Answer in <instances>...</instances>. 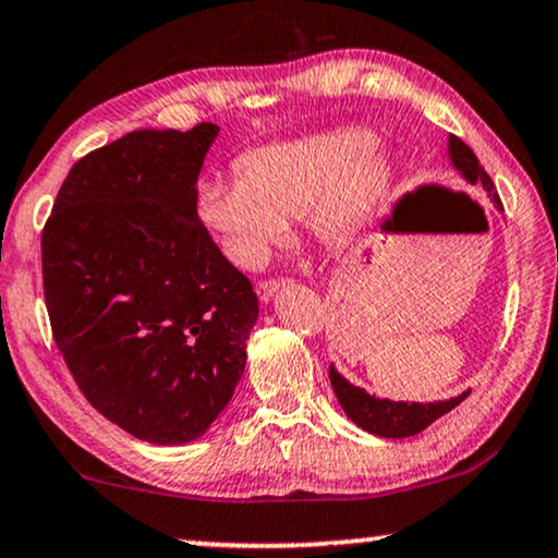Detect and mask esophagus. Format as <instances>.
<instances>
[{
  "label": "esophagus",
  "mask_w": 558,
  "mask_h": 558,
  "mask_svg": "<svg viewBox=\"0 0 558 558\" xmlns=\"http://www.w3.org/2000/svg\"><path fill=\"white\" fill-rule=\"evenodd\" d=\"M280 286H283V280H280V278H272V280H257V283H255V293H257V299H259V301H270V299H272V293L278 291Z\"/></svg>",
  "instance_id": "esophagus-1"
}]
</instances>
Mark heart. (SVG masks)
I'll list each match as a JSON object with an SVG mask.
<instances>
[{
  "instance_id": "b5f03b06",
  "label": "heart",
  "mask_w": 558,
  "mask_h": 558,
  "mask_svg": "<svg viewBox=\"0 0 558 558\" xmlns=\"http://www.w3.org/2000/svg\"><path fill=\"white\" fill-rule=\"evenodd\" d=\"M373 143V132L344 128L257 147L236 173L198 185L196 217L242 267L265 265L299 214L318 240L347 242L390 189L392 162Z\"/></svg>"
}]
</instances>
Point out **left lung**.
<instances>
[{
  "instance_id": "1",
  "label": "left lung",
  "mask_w": 558,
  "mask_h": 558,
  "mask_svg": "<svg viewBox=\"0 0 558 558\" xmlns=\"http://www.w3.org/2000/svg\"><path fill=\"white\" fill-rule=\"evenodd\" d=\"M449 153L451 162H454L459 173H462L470 183L480 181L482 189L487 191V196L493 198L497 206H502L493 178H489L487 170L480 166L472 147L462 143L457 135H451ZM329 380L349 418H352L360 428L369 430V434L383 436V439H405V436L421 434L423 428L430 426L436 418H441L444 413H449L451 408H457L466 396H470V390H466L462 396L439 400V403H396V400H380L369 396V392L362 388H354V385H349L333 367H329Z\"/></svg>"
}]
</instances>
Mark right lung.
I'll use <instances>...</instances> for the list:
<instances>
[{
  "label": "right lung",
  "mask_w": 558,
  "mask_h": 558,
  "mask_svg": "<svg viewBox=\"0 0 558 558\" xmlns=\"http://www.w3.org/2000/svg\"><path fill=\"white\" fill-rule=\"evenodd\" d=\"M217 135L202 122L96 147L43 227V293L73 380L104 418L162 447L225 411L257 322L250 278L196 217Z\"/></svg>",
  "instance_id": "right-lung-1"
}]
</instances>
